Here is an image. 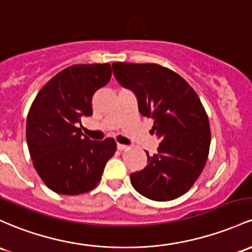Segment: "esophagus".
<instances>
[{"instance_id": "esophagus-1", "label": "esophagus", "mask_w": 252, "mask_h": 252, "mask_svg": "<svg viewBox=\"0 0 252 252\" xmlns=\"http://www.w3.org/2000/svg\"><path fill=\"white\" fill-rule=\"evenodd\" d=\"M117 148L120 149V151H126V149H129L128 146H126V145H121V143H117Z\"/></svg>"}]
</instances>
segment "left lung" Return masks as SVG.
Listing matches in <instances>:
<instances>
[{"mask_svg":"<svg viewBox=\"0 0 252 252\" xmlns=\"http://www.w3.org/2000/svg\"><path fill=\"white\" fill-rule=\"evenodd\" d=\"M116 80L134 92L142 116L153 118L160 140L147 166L130 175L134 189L154 201L179 197L206 165L211 146L209 121L200 98L181 75L156 63H112Z\"/></svg>","mask_w":252,"mask_h":252,"instance_id":"obj_1","label":"left lung"}]
</instances>
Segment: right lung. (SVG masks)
<instances>
[{
	"label": "right lung",
	"instance_id": "1",
	"mask_svg": "<svg viewBox=\"0 0 252 252\" xmlns=\"http://www.w3.org/2000/svg\"><path fill=\"white\" fill-rule=\"evenodd\" d=\"M109 63L74 64L39 91L26 122V139L35 171L46 187L62 195H79L98 185L116 141H92L77 128L92 116L94 93L111 79Z\"/></svg>",
	"mask_w": 252,
	"mask_h": 252
}]
</instances>
